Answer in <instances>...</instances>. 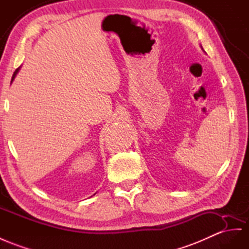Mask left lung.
Listing matches in <instances>:
<instances>
[{"mask_svg": "<svg viewBox=\"0 0 249 249\" xmlns=\"http://www.w3.org/2000/svg\"><path fill=\"white\" fill-rule=\"evenodd\" d=\"M201 48H202V47H201ZM202 50H203V48H202Z\"/></svg>", "mask_w": 249, "mask_h": 249, "instance_id": "obj_1", "label": "left lung"}]
</instances>
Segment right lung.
<instances>
[{
  "mask_svg": "<svg viewBox=\"0 0 249 249\" xmlns=\"http://www.w3.org/2000/svg\"><path fill=\"white\" fill-rule=\"evenodd\" d=\"M20 69H21V66L18 67V68L16 70V71L14 72V75H12V79H11V83H12V81L15 80V78H16V76H17V74H18V70H20Z\"/></svg>",
  "mask_w": 249,
  "mask_h": 249,
  "instance_id": "1",
  "label": "right lung"
}]
</instances>
